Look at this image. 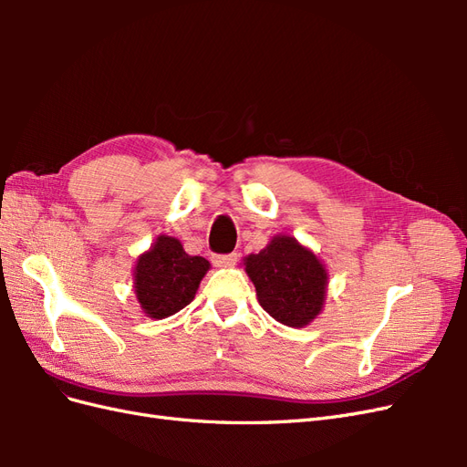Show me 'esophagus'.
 Segmentation results:
<instances>
[{
  "label": "esophagus",
  "mask_w": 467,
  "mask_h": 467,
  "mask_svg": "<svg viewBox=\"0 0 467 467\" xmlns=\"http://www.w3.org/2000/svg\"><path fill=\"white\" fill-rule=\"evenodd\" d=\"M212 261H214L216 266L225 268V266H234L237 263V255L235 253H232V255H216Z\"/></svg>",
  "instance_id": "esophagus-1"
}]
</instances>
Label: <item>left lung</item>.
Masks as SVG:
<instances>
[{"label": "left lung", "instance_id": "left-lung-1", "mask_svg": "<svg viewBox=\"0 0 467 467\" xmlns=\"http://www.w3.org/2000/svg\"><path fill=\"white\" fill-rule=\"evenodd\" d=\"M244 268L261 307L286 327L302 329L323 312L327 266L294 235H275L265 249L244 257Z\"/></svg>", "mask_w": 467, "mask_h": 467}]
</instances>
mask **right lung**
<instances>
[{"instance_id":"1","label":"right lung","mask_w":467,"mask_h":467,"mask_svg":"<svg viewBox=\"0 0 467 467\" xmlns=\"http://www.w3.org/2000/svg\"><path fill=\"white\" fill-rule=\"evenodd\" d=\"M210 271L204 257L189 255L171 235H158L134 265V294L146 317L165 319L189 306Z\"/></svg>"}]
</instances>
